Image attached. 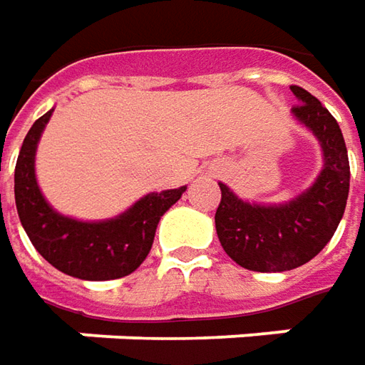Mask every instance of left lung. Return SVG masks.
<instances>
[{
    "instance_id": "obj_1",
    "label": "left lung",
    "mask_w": 365,
    "mask_h": 365,
    "mask_svg": "<svg viewBox=\"0 0 365 365\" xmlns=\"http://www.w3.org/2000/svg\"><path fill=\"white\" fill-rule=\"evenodd\" d=\"M299 105L293 115L315 133L323 170L305 194L284 206H258L238 200L220 183L216 232L236 264L257 272H283L309 262L331 240L349 194V159L337 120L315 96L291 86Z\"/></svg>"
}]
</instances>
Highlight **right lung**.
<instances>
[{
    "instance_id": "right-lung-1",
    "label": "right lung",
    "mask_w": 365,
    "mask_h": 365,
    "mask_svg": "<svg viewBox=\"0 0 365 365\" xmlns=\"http://www.w3.org/2000/svg\"><path fill=\"white\" fill-rule=\"evenodd\" d=\"M48 110L32 125L16 163V206L21 226L36 250L70 277L82 281H110L131 274L149 255L159 218L185 192V185L141 197L119 218L78 222L60 216L48 206L36 183L34 155L50 120Z\"/></svg>"
}]
</instances>
